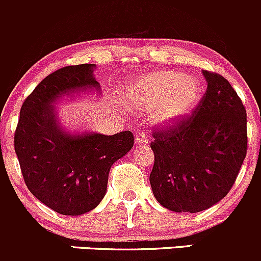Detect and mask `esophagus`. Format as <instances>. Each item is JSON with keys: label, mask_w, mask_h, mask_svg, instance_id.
Returning <instances> with one entry per match:
<instances>
[{"label": "esophagus", "mask_w": 261, "mask_h": 261, "mask_svg": "<svg viewBox=\"0 0 261 261\" xmlns=\"http://www.w3.org/2000/svg\"><path fill=\"white\" fill-rule=\"evenodd\" d=\"M148 144V138H147L146 133H139L136 136V146L141 147V146H147Z\"/></svg>", "instance_id": "1"}]
</instances>
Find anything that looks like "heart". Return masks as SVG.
I'll list each match as a JSON object with an SVG mask.
<instances>
[{
    "mask_svg": "<svg viewBox=\"0 0 261 261\" xmlns=\"http://www.w3.org/2000/svg\"><path fill=\"white\" fill-rule=\"evenodd\" d=\"M203 96L202 82L177 71H157L128 82L122 91L127 107L151 112L156 124H176L197 108Z\"/></svg>",
    "mask_w": 261,
    "mask_h": 261,
    "instance_id": "heart-1",
    "label": "heart"
}]
</instances>
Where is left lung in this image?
<instances>
[{
	"mask_svg": "<svg viewBox=\"0 0 261 261\" xmlns=\"http://www.w3.org/2000/svg\"><path fill=\"white\" fill-rule=\"evenodd\" d=\"M207 91L192 115L153 133L152 192L172 212L197 213L223 199L246 157V110L223 76L203 71Z\"/></svg>",
	"mask_w": 261,
	"mask_h": 261,
	"instance_id": "obj_1",
	"label": "left lung"
}]
</instances>
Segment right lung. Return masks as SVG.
Segmentation results:
<instances>
[{
	"mask_svg": "<svg viewBox=\"0 0 261 261\" xmlns=\"http://www.w3.org/2000/svg\"><path fill=\"white\" fill-rule=\"evenodd\" d=\"M95 64L63 67L46 76L27 97L15 130V152L28 189L46 207L80 216L99 205L112 165L129 152V130L113 136L63 128L54 107L63 96L100 92Z\"/></svg>",
	"mask_w": 261,
	"mask_h": 261,
	"instance_id": "obj_1",
	"label": "right lung"
}]
</instances>
